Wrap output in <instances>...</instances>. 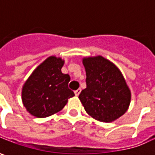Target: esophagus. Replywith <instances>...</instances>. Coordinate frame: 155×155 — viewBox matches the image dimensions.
<instances>
[{
	"label": "esophagus",
	"mask_w": 155,
	"mask_h": 155,
	"mask_svg": "<svg viewBox=\"0 0 155 155\" xmlns=\"http://www.w3.org/2000/svg\"><path fill=\"white\" fill-rule=\"evenodd\" d=\"M74 93H75V95H77V96H78L80 93H81V89H78V90H75V92H74Z\"/></svg>",
	"instance_id": "1"
}]
</instances>
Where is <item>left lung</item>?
Returning <instances> with one entry per match:
<instances>
[{"label":"left lung","instance_id":"obj_1","mask_svg":"<svg viewBox=\"0 0 155 155\" xmlns=\"http://www.w3.org/2000/svg\"><path fill=\"white\" fill-rule=\"evenodd\" d=\"M86 89L79 99L96 120L112 122L122 116L130 102V91L116 65L102 56L84 58Z\"/></svg>","mask_w":155,"mask_h":155}]
</instances>
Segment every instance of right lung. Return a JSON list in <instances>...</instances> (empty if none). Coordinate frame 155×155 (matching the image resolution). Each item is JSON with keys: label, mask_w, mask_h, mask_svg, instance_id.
Listing matches in <instances>:
<instances>
[{"label": "right lung", "mask_w": 155, "mask_h": 155, "mask_svg": "<svg viewBox=\"0 0 155 155\" xmlns=\"http://www.w3.org/2000/svg\"><path fill=\"white\" fill-rule=\"evenodd\" d=\"M64 61L51 56L41 63L23 87L22 101L27 111L37 118H45L60 112L74 96L68 88L70 76L63 74Z\"/></svg>", "instance_id": "add662e5"}]
</instances>
